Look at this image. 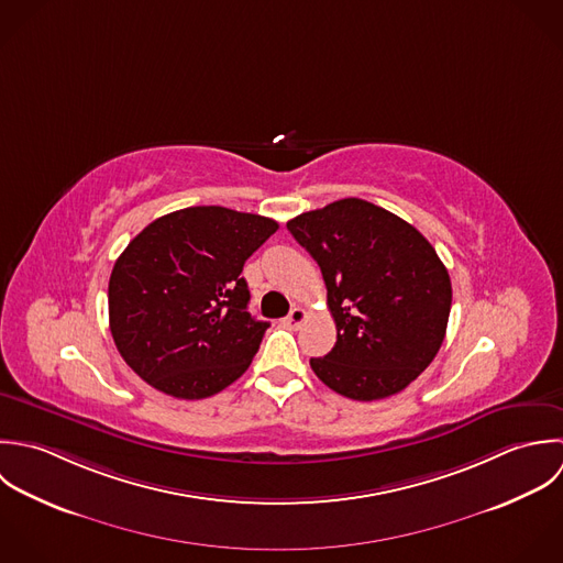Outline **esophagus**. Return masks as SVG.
I'll list each match as a JSON object with an SVG mask.
<instances>
[{
  "instance_id": "1",
  "label": "esophagus",
  "mask_w": 563,
  "mask_h": 563,
  "mask_svg": "<svg viewBox=\"0 0 563 563\" xmlns=\"http://www.w3.org/2000/svg\"><path fill=\"white\" fill-rule=\"evenodd\" d=\"M303 321H306V310H301V308H292L290 314L286 317L288 328H299Z\"/></svg>"
}]
</instances>
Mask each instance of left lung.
<instances>
[{
  "label": "left lung",
  "instance_id": "1",
  "mask_svg": "<svg viewBox=\"0 0 563 563\" xmlns=\"http://www.w3.org/2000/svg\"><path fill=\"white\" fill-rule=\"evenodd\" d=\"M317 260L336 345L310 358L332 390L374 401L404 390L437 356L448 328L452 284L432 244L399 216L343 198L288 220Z\"/></svg>",
  "mask_w": 563,
  "mask_h": 563
}]
</instances>
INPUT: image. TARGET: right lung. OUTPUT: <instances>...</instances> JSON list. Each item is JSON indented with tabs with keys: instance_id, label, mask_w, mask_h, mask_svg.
I'll use <instances>...</instances> for the list:
<instances>
[{
	"instance_id": "1",
	"label": "right lung",
	"mask_w": 563,
	"mask_h": 563,
	"mask_svg": "<svg viewBox=\"0 0 563 563\" xmlns=\"http://www.w3.org/2000/svg\"><path fill=\"white\" fill-rule=\"evenodd\" d=\"M273 218L202 205L153 220L118 257L109 328L120 356L153 388L202 399L244 374L268 321L246 310L244 262Z\"/></svg>"
}]
</instances>
